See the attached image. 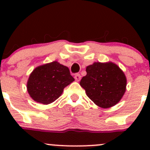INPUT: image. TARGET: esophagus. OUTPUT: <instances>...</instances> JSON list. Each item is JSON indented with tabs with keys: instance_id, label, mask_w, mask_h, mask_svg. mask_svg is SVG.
I'll use <instances>...</instances> for the list:
<instances>
[{
	"instance_id": "obj_1",
	"label": "esophagus",
	"mask_w": 150,
	"mask_h": 150,
	"mask_svg": "<svg viewBox=\"0 0 150 150\" xmlns=\"http://www.w3.org/2000/svg\"><path fill=\"white\" fill-rule=\"evenodd\" d=\"M75 79L77 81H81V75H80V74H78V73L75 74Z\"/></svg>"
}]
</instances>
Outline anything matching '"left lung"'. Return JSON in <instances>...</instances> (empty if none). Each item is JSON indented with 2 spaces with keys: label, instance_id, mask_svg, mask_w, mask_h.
<instances>
[{
  "label": "left lung",
  "instance_id": "left-lung-1",
  "mask_svg": "<svg viewBox=\"0 0 150 150\" xmlns=\"http://www.w3.org/2000/svg\"><path fill=\"white\" fill-rule=\"evenodd\" d=\"M86 70L87 74L80 85L91 100L102 108H109L120 102L125 92L126 78L117 64L94 62Z\"/></svg>",
  "mask_w": 150,
  "mask_h": 150
}]
</instances>
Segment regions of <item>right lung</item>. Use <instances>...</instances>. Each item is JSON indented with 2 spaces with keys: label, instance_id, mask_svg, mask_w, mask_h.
<instances>
[{
  "label": "right lung",
  "instance_id": "right-lung-1",
  "mask_svg": "<svg viewBox=\"0 0 150 150\" xmlns=\"http://www.w3.org/2000/svg\"><path fill=\"white\" fill-rule=\"evenodd\" d=\"M74 81L69 68L54 61L36 67L29 77L27 88L33 100L48 104L57 100Z\"/></svg>",
  "mask_w": 150,
  "mask_h": 150
}]
</instances>
